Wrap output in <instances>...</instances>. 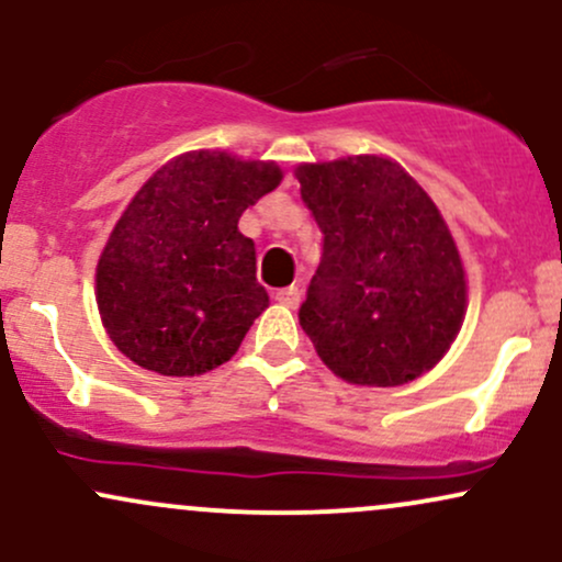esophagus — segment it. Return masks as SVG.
Instances as JSON below:
<instances>
[{
	"mask_svg": "<svg viewBox=\"0 0 562 562\" xmlns=\"http://www.w3.org/2000/svg\"><path fill=\"white\" fill-rule=\"evenodd\" d=\"M274 301H280L282 306H288V308H295V306H299V303H301V290L295 288V285L277 290V293H274Z\"/></svg>",
	"mask_w": 562,
	"mask_h": 562,
	"instance_id": "34e87169",
	"label": "esophagus"
}]
</instances>
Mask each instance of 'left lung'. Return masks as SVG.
<instances>
[{"instance_id": "1", "label": "left lung", "mask_w": 562, "mask_h": 562, "mask_svg": "<svg viewBox=\"0 0 562 562\" xmlns=\"http://www.w3.org/2000/svg\"><path fill=\"white\" fill-rule=\"evenodd\" d=\"M319 224L322 261L301 327L353 385H404L441 362L468 308L454 237L396 160L351 156L295 169Z\"/></svg>"}]
</instances>
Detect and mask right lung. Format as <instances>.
I'll return each instance as SVG.
<instances>
[{
    "mask_svg": "<svg viewBox=\"0 0 562 562\" xmlns=\"http://www.w3.org/2000/svg\"><path fill=\"white\" fill-rule=\"evenodd\" d=\"M280 179L272 160L192 150L142 184L97 261V308L121 353L169 378L229 362L269 306L237 222Z\"/></svg>",
    "mask_w": 562,
    "mask_h": 562,
    "instance_id": "add662e5",
    "label": "right lung"
}]
</instances>
